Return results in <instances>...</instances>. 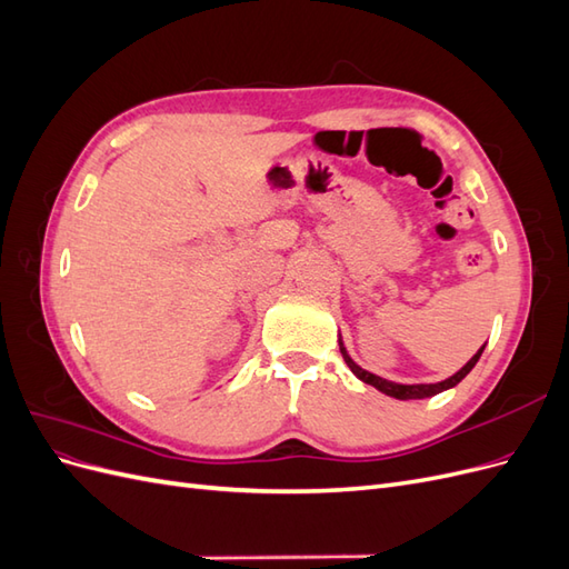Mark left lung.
<instances>
[{
	"mask_svg": "<svg viewBox=\"0 0 569 569\" xmlns=\"http://www.w3.org/2000/svg\"><path fill=\"white\" fill-rule=\"evenodd\" d=\"M487 347V343H485ZM485 347H481L468 363H465L456 375H451V377H446V380H441V382H437V385H399V382H391V380H385V377H380V375H372V372H368V370H363L360 368L356 360L349 356V351H347V347H343V341H341V335H339V351H341V358H343V363L349 366V370L358 377L360 382H366V385H370V387H375L377 391H382V393H387V396H391V399H399V401H410V399H429V396H437V393H441V391H446V389H451V387H456L465 375H468L475 366H477V360H479V356H481V351H485Z\"/></svg>",
	"mask_w": 569,
	"mask_h": 569,
	"instance_id": "1",
	"label": "left lung"
}]
</instances>
